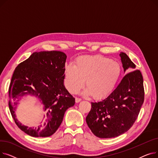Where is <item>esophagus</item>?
I'll list each match as a JSON object with an SVG mask.
<instances>
[{"label": "esophagus", "mask_w": 158, "mask_h": 158, "mask_svg": "<svg viewBox=\"0 0 158 158\" xmlns=\"http://www.w3.org/2000/svg\"><path fill=\"white\" fill-rule=\"evenodd\" d=\"M81 101V98L76 97V102L77 103V102H79Z\"/></svg>", "instance_id": "obj_1"}]
</instances>
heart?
Returning a JSON list of instances; mask_svg holds the SVG:
<instances>
[{
	"label": "heart",
	"mask_w": 158,
	"mask_h": 158,
	"mask_svg": "<svg viewBox=\"0 0 158 158\" xmlns=\"http://www.w3.org/2000/svg\"><path fill=\"white\" fill-rule=\"evenodd\" d=\"M120 64L114 60L99 55L77 57L73 65L69 64L64 71V85L71 93H76L85 85L83 94L102 98L110 94L120 76Z\"/></svg>",
	"instance_id": "1"
}]
</instances>
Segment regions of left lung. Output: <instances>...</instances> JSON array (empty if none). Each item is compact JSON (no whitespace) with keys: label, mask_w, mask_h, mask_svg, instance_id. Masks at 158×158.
I'll return each instance as SVG.
<instances>
[{"label":"left lung","mask_w":158,"mask_h":158,"mask_svg":"<svg viewBox=\"0 0 158 158\" xmlns=\"http://www.w3.org/2000/svg\"><path fill=\"white\" fill-rule=\"evenodd\" d=\"M120 56L125 75L113 92L101 101L91 102L92 108L86 118L89 128L101 138L118 136L133 125L144 101L143 80L141 72L128 56ZM134 71H132V70Z\"/></svg>","instance_id":"8db88e82"}]
</instances>
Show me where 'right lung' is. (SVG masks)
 <instances>
[{
	"label": "right lung",
	"mask_w": 158,
	"mask_h": 158,
	"mask_svg": "<svg viewBox=\"0 0 158 158\" xmlns=\"http://www.w3.org/2000/svg\"><path fill=\"white\" fill-rule=\"evenodd\" d=\"M66 55L61 51H41L16 66L9 88V107L17 126L33 137H48L59 128L65 111L75 104V98L64 86ZM27 94L38 98L44 105V115L37 127L29 128L16 119L18 101Z\"/></svg>",
	"instance_id": "add662e5"
}]
</instances>
